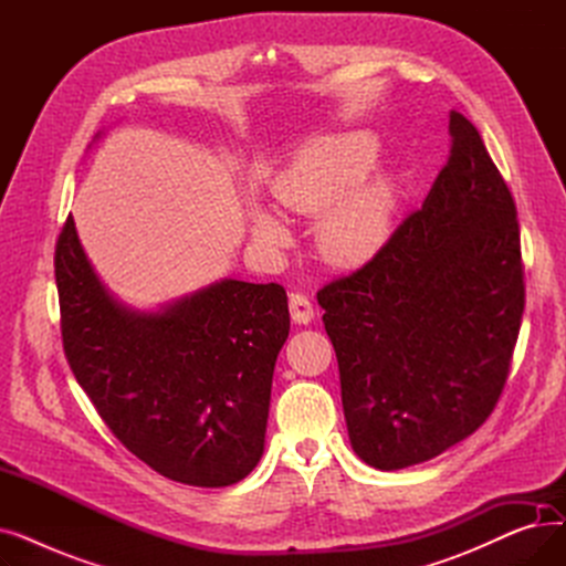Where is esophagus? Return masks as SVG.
<instances>
[{
  "label": "esophagus",
  "mask_w": 566,
  "mask_h": 566,
  "mask_svg": "<svg viewBox=\"0 0 566 566\" xmlns=\"http://www.w3.org/2000/svg\"><path fill=\"white\" fill-rule=\"evenodd\" d=\"M289 310H291V318L295 323L307 325L314 318V305H312V301L307 298V295H303V293H291Z\"/></svg>",
  "instance_id": "esophagus-1"
}]
</instances>
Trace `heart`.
<instances>
[{
	"label": "heart",
	"mask_w": 566,
	"mask_h": 566,
	"mask_svg": "<svg viewBox=\"0 0 566 566\" xmlns=\"http://www.w3.org/2000/svg\"><path fill=\"white\" fill-rule=\"evenodd\" d=\"M378 139L369 133L325 137L284 169L273 184L277 203L291 213L318 218V250L325 261L353 268L369 261L388 241L399 188L392 176H371ZM250 233L263 248L280 250L289 229L271 208L254 206Z\"/></svg>",
	"instance_id": "obj_1"
}]
</instances>
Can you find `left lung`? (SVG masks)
<instances>
[{"label": "left lung", "instance_id": "left-lung-1", "mask_svg": "<svg viewBox=\"0 0 566 566\" xmlns=\"http://www.w3.org/2000/svg\"><path fill=\"white\" fill-rule=\"evenodd\" d=\"M420 211L318 305L350 448L401 470L478 431L510 374L525 307L516 203L468 118Z\"/></svg>", "mask_w": 566, "mask_h": 566}]
</instances>
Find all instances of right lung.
I'll list each match as a JSON object with an SVG mask.
<instances>
[{"label":"right lung","instance_id":"obj_1","mask_svg":"<svg viewBox=\"0 0 566 566\" xmlns=\"http://www.w3.org/2000/svg\"><path fill=\"white\" fill-rule=\"evenodd\" d=\"M54 275L69 365L126 450L181 484L245 480L263 454L289 337L286 291L220 280L135 310L101 282L73 216L59 233Z\"/></svg>","mask_w":566,"mask_h":566}]
</instances>
